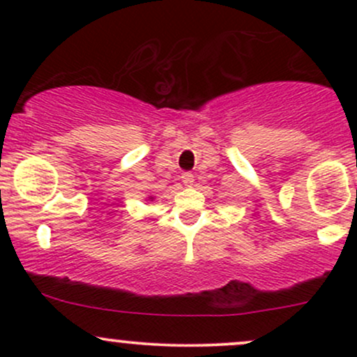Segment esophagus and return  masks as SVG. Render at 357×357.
<instances>
[{"mask_svg":"<svg viewBox=\"0 0 357 357\" xmlns=\"http://www.w3.org/2000/svg\"><path fill=\"white\" fill-rule=\"evenodd\" d=\"M181 179H183V183L186 184V186H191V184L195 183V176H192L191 173H183Z\"/></svg>","mask_w":357,"mask_h":357,"instance_id":"esophagus-1","label":"esophagus"}]
</instances>
